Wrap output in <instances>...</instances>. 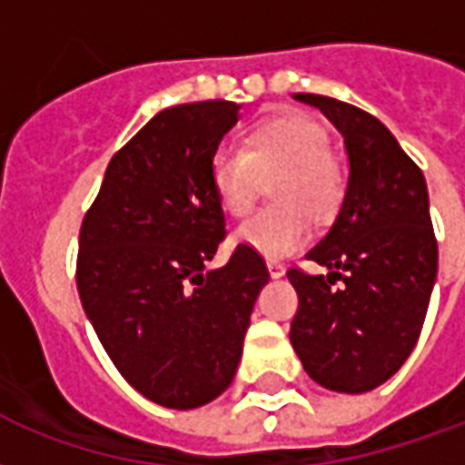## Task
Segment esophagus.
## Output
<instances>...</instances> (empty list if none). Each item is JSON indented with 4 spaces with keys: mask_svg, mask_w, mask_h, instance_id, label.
I'll return each mask as SVG.
<instances>
[{
    "mask_svg": "<svg viewBox=\"0 0 465 465\" xmlns=\"http://www.w3.org/2000/svg\"><path fill=\"white\" fill-rule=\"evenodd\" d=\"M267 270H270V277H274V280L284 277V265L277 262V260H267Z\"/></svg>",
    "mask_w": 465,
    "mask_h": 465,
    "instance_id": "34e87169",
    "label": "esophagus"
}]
</instances>
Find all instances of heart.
Wrapping results in <instances>:
<instances>
[{"label":"heart","mask_w":465,"mask_h":465,"mask_svg":"<svg viewBox=\"0 0 465 465\" xmlns=\"http://www.w3.org/2000/svg\"><path fill=\"white\" fill-rule=\"evenodd\" d=\"M330 134L304 114H280L255 125L242 148L218 145L210 155V185L225 213L242 218L270 183L272 208L257 210L235 230L237 245L270 260H282L307 245L310 225L327 220L341 198V175L331 161Z\"/></svg>","instance_id":"b5f03b06"}]
</instances>
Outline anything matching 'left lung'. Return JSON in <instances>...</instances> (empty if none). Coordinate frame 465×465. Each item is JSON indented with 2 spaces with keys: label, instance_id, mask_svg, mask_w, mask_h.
Listing matches in <instances>:
<instances>
[{
  "label": "left lung",
  "instance_id": "left-lung-1",
  "mask_svg": "<svg viewBox=\"0 0 465 465\" xmlns=\"http://www.w3.org/2000/svg\"><path fill=\"white\" fill-rule=\"evenodd\" d=\"M292 98L340 131L349 181L331 228L307 252L330 272H287L300 297L290 341L317 384L364 394L401 369L421 334L439 272L429 191L379 118L330 96ZM337 279L342 287L331 288Z\"/></svg>",
  "mask_w": 465,
  "mask_h": 465
}]
</instances>
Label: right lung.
I'll return each instance as SVG.
<instances>
[{
    "mask_svg": "<svg viewBox=\"0 0 465 465\" xmlns=\"http://www.w3.org/2000/svg\"><path fill=\"white\" fill-rule=\"evenodd\" d=\"M232 101L163 108L108 163L79 235L76 287L111 361L165 409H198L235 379L265 260L225 237L210 155L237 124Z\"/></svg>",
    "mask_w": 465,
    "mask_h": 465,
    "instance_id": "1",
    "label": "right lung"
}]
</instances>
